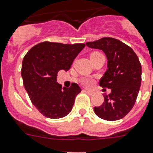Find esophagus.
<instances>
[{
    "mask_svg": "<svg viewBox=\"0 0 153 153\" xmlns=\"http://www.w3.org/2000/svg\"><path fill=\"white\" fill-rule=\"evenodd\" d=\"M84 91H85V93H87V94H89V95H93V94H95V92L90 91V90H88V89H84Z\"/></svg>",
    "mask_w": 153,
    "mask_h": 153,
    "instance_id": "34e87169",
    "label": "esophagus"
}]
</instances>
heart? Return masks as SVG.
Here are the masks:
<instances>
[{"label": "heart", "instance_id": "obj_1", "mask_svg": "<svg viewBox=\"0 0 153 153\" xmlns=\"http://www.w3.org/2000/svg\"><path fill=\"white\" fill-rule=\"evenodd\" d=\"M97 53H93L91 54V55H94V54H97ZM90 55V56H91ZM92 82H92V80L91 79H82V83L83 85H90L92 84Z\"/></svg>", "mask_w": 153, "mask_h": 153}]
</instances>
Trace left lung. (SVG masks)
Here are the masks:
<instances>
[{"mask_svg":"<svg viewBox=\"0 0 153 153\" xmlns=\"http://www.w3.org/2000/svg\"><path fill=\"white\" fill-rule=\"evenodd\" d=\"M85 45L105 53L108 69L100 85L111 90L110 94H105L102 105L94 107V112L105 120H121L133 108L138 95L141 82L138 57L130 47L115 38H103Z\"/></svg>","mask_w":153,"mask_h":153,"instance_id":"left-lung-1","label":"left lung"}]
</instances>
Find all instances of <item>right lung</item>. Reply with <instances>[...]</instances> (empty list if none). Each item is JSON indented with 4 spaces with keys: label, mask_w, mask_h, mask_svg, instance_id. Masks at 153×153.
I'll list each match as a JSON object with an SVG mask.
<instances>
[{
    "label": "right lung",
    "mask_w": 153,
    "mask_h": 153,
    "mask_svg": "<svg viewBox=\"0 0 153 153\" xmlns=\"http://www.w3.org/2000/svg\"><path fill=\"white\" fill-rule=\"evenodd\" d=\"M85 45L45 42L25 55L21 70L23 85L32 104L45 117L59 119L71 111L82 89L76 83L70 88L62 87L57 82V73L69 70Z\"/></svg>",
    "instance_id": "obj_1"
}]
</instances>
